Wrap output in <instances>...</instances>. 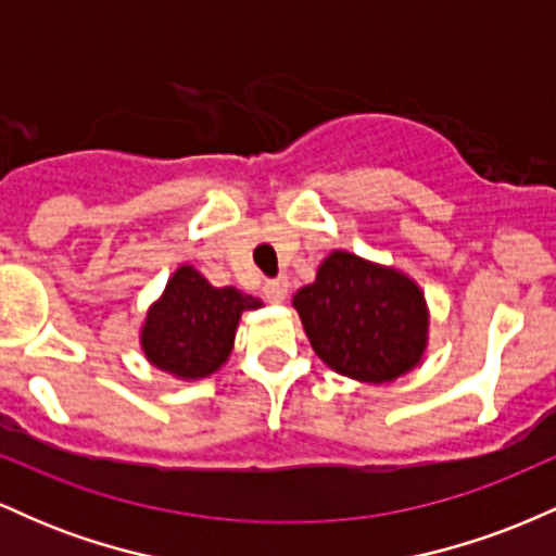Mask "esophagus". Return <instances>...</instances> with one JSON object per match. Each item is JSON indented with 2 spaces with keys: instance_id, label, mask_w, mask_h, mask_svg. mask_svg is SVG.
Segmentation results:
<instances>
[{
  "instance_id": "1",
  "label": "esophagus",
  "mask_w": 556,
  "mask_h": 556,
  "mask_svg": "<svg viewBox=\"0 0 556 556\" xmlns=\"http://www.w3.org/2000/svg\"><path fill=\"white\" fill-rule=\"evenodd\" d=\"M287 279L285 277H277V279H269V282L264 285V298L269 300V303H282L287 298Z\"/></svg>"
}]
</instances>
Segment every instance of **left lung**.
Wrapping results in <instances>:
<instances>
[{
  "mask_svg": "<svg viewBox=\"0 0 556 556\" xmlns=\"http://www.w3.org/2000/svg\"><path fill=\"white\" fill-rule=\"evenodd\" d=\"M316 355L350 379L384 384L424 358L429 308L420 287L392 266L334 251L316 282L292 298Z\"/></svg>",
  "mask_w": 556,
  "mask_h": 556,
  "instance_id": "8db88e82",
  "label": "left lung"
}]
</instances>
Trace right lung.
Returning <instances> with one entry per match:
<instances>
[{
    "label": "right lung",
    "mask_w": 556,
    "mask_h": 556,
    "mask_svg": "<svg viewBox=\"0 0 556 556\" xmlns=\"http://www.w3.org/2000/svg\"><path fill=\"white\" fill-rule=\"evenodd\" d=\"M253 308H261L258 298L208 285L185 264L146 314L140 348L156 368L177 379H206L227 363L242 311Z\"/></svg>",
    "instance_id": "obj_1"
}]
</instances>
